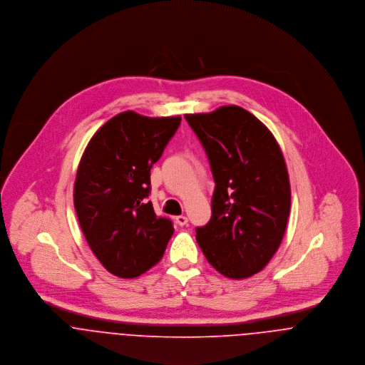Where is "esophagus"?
Returning <instances> with one entry per match:
<instances>
[{"label":"esophagus","instance_id":"obj_1","mask_svg":"<svg viewBox=\"0 0 365 365\" xmlns=\"http://www.w3.org/2000/svg\"><path fill=\"white\" fill-rule=\"evenodd\" d=\"M176 224L180 227H185L187 224V217L186 215H179L176 217Z\"/></svg>","mask_w":365,"mask_h":365}]
</instances>
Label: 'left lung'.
Wrapping results in <instances>:
<instances>
[{
    "label": "left lung",
    "mask_w": 365,
    "mask_h": 365,
    "mask_svg": "<svg viewBox=\"0 0 365 365\" xmlns=\"http://www.w3.org/2000/svg\"><path fill=\"white\" fill-rule=\"evenodd\" d=\"M215 182L211 218L196 228L207 262L241 280L264 269L283 241L291 189L283 153L270 130L240 106L186 115Z\"/></svg>",
    "instance_id": "8db88e82"
}]
</instances>
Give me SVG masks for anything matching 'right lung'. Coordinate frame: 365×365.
Here are the masks:
<instances>
[{
  "label": "right lung",
  "mask_w": 365,
  "mask_h": 365,
  "mask_svg": "<svg viewBox=\"0 0 365 365\" xmlns=\"http://www.w3.org/2000/svg\"><path fill=\"white\" fill-rule=\"evenodd\" d=\"M182 118H147L133 110L105 123L88 143L74 185V207L85 240L102 266L134 279L155 266L173 225L157 217L150 170Z\"/></svg>",
  "instance_id": "add662e5"
}]
</instances>
